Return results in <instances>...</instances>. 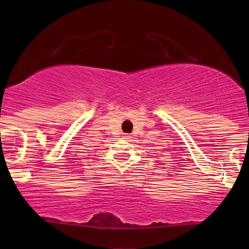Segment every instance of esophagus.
<instances>
[{"mask_svg": "<svg viewBox=\"0 0 249 249\" xmlns=\"http://www.w3.org/2000/svg\"><path fill=\"white\" fill-rule=\"evenodd\" d=\"M131 136L130 134H124V139H130Z\"/></svg>", "mask_w": 249, "mask_h": 249, "instance_id": "1", "label": "esophagus"}]
</instances>
